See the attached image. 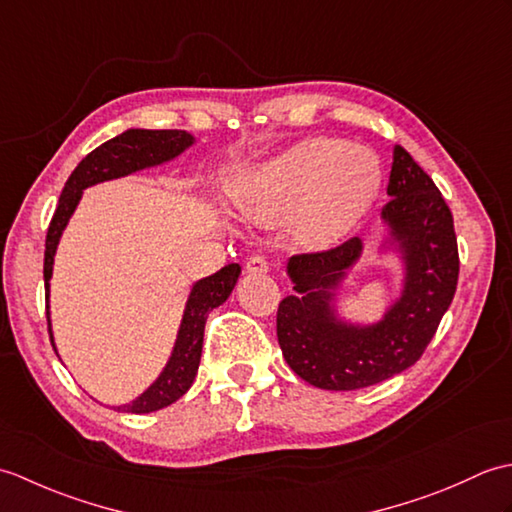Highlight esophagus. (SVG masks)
Instances as JSON below:
<instances>
[{
  "label": "esophagus",
  "mask_w": 512,
  "mask_h": 512,
  "mask_svg": "<svg viewBox=\"0 0 512 512\" xmlns=\"http://www.w3.org/2000/svg\"><path fill=\"white\" fill-rule=\"evenodd\" d=\"M268 268H270V264H268V259H266L264 255L248 257L246 273H250V275H262V273H268Z\"/></svg>",
  "instance_id": "esophagus-1"
}]
</instances>
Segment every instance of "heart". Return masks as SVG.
Instances as JSON below:
<instances>
[{
	"instance_id": "1",
	"label": "heart",
	"mask_w": 512,
	"mask_h": 512,
	"mask_svg": "<svg viewBox=\"0 0 512 512\" xmlns=\"http://www.w3.org/2000/svg\"><path fill=\"white\" fill-rule=\"evenodd\" d=\"M378 187L380 165L367 147L310 136L246 171L235 184V204L248 222L292 217L301 239L332 244L361 220Z\"/></svg>"
}]
</instances>
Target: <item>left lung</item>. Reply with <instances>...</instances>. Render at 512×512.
<instances>
[{"instance_id": "1", "label": "left lung", "mask_w": 512, "mask_h": 512, "mask_svg": "<svg viewBox=\"0 0 512 512\" xmlns=\"http://www.w3.org/2000/svg\"><path fill=\"white\" fill-rule=\"evenodd\" d=\"M387 195L378 253L398 259L400 290L378 321H352L341 312V286L365 250L361 237L325 253L295 255L286 264L295 295L279 303V347L292 372L319 389L354 391L405 372L453 301L460 270L453 215L400 145Z\"/></svg>"}]
</instances>
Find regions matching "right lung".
<instances>
[{"label":"right lung","mask_w":512,"mask_h":512,"mask_svg":"<svg viewBox=\"0 0 512 512\" xmlns=\"http://www.w3.org/2000/svg\"><path fill=\"white\" fill-rule=\"evenodd\" d=\"M195 145V136L184 132V129H127V132L107 140L101 147H96L92 154L85 156L79 167L72 171V176L65 182L61 191L59 206L52 215V222L46 235V257H43V281H46V317H48V332L50 343L54 345L52 321H50V279L54 268V255L61 242V235L68 226L70 217L79 206L83 191L94 184L107 180L125 178L129 173L160 167L165 162L176 160L189 147ZM242 266L228 264L215 275L198 279L189 290L187 303H184L182 321L176 334V343L171 347L165 367L158 378L151 383L143 394L125 405L114 407L116 411L125 413H151L158 409L169 407L184 396L193 385L195 374L200 367L202 343H204V323L209 312L231 297V292L237 284Z\"/></svg>","instance_id":"add662e5"}]
</instances>
